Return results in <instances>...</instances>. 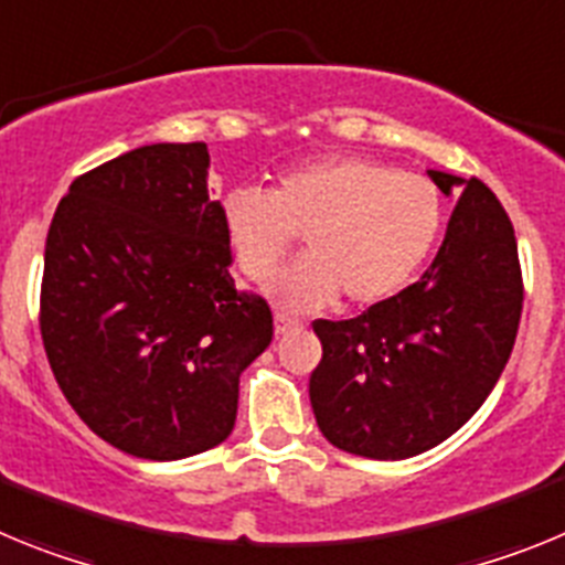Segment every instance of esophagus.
<instances>
[{"mask_svg":"<svg viewBox=\"0 0 565 565\" xmlns=\"http://www.w3.org/2000/svg\"><path fill=\"white\" fill-rule=\"evenodd\" d=\"M297 322H294L291 317H286V313H277V317H274V331H277V337H286V333L297 331Z\"/></svg>","mask_w":565,"mask_h":565,"instance_id":"1","label":"esophagus"}]
</instances>
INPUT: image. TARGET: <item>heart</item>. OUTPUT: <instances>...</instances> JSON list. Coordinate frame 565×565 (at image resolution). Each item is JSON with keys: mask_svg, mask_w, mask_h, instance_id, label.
I'll use <instances>...</instances> for the list:
<instances>
[{"mask_svg": "<svg viewBox=\"0 0 565 565\" xmlns=\"http://www.w3.org/2000/svg\"><path fill=\"white\" fill-rule=\"evenodd\" d=\"M436 183L391 163L331 154L282 174L271 194L234 189L223 226L234 263L248 279H268L302 237L299 259L271 286L286 311H319L337 294L371 308L396 297L441 234Z\"/></svg>", "mask_w": 565, "mask_h": 565, "instance_id": "obj_1", "label": "heart"}]
</instances>
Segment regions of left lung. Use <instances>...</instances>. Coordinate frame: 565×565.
I'll list each match as a JSON object with an SVG mask.
<instances>
[{
  "instance_id": "obj_1",
  "label": "left lung",
  "mask_w": 565,
  "mask_h": 565,
  "mask_svg": "<svg viewBox=\"0 0 565 565\" xmlns=\"http://www.w3.org/2000/svg\"><path fill=\"white\" fill-rule=\"evenodd\" d=\"M456 212L433 266L387 302L317 319L311 407L333 447L376 461L433 450L487 402L523 311L512 221L478 178L427 172Z\"/></svg>"
}]
</instances>
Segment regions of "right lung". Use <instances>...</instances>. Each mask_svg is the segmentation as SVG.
Wrapping results in <instances>:
<instances>
[{"label": "right lung", "mask_w": 565, "mask_h": 565, "mask_svg": "<svg viewBox=\"0 0 565 565\" xmlns=\"http://www.w3.org/2000/svg\"><path fill=\"white\" fill-rule=\"evenodd\" d=\"M206 143H152L70 183L44 246L42 342L64 398L147 461L198 456L234 430L239 373L274 337L239 294Z\"/></svg>", "instance_id": "1"}]
</instances>
